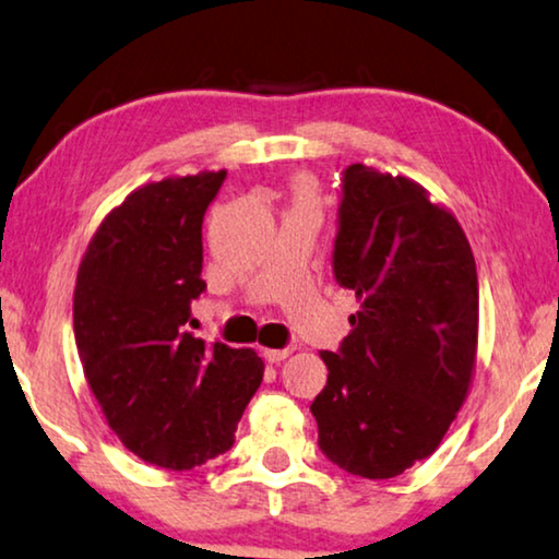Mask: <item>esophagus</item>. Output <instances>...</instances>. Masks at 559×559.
Wrapping results in <instances>:
<instances>
[{
	"instance_id": "34e87169",
	"label": "esophagus",
	"mask_w": 559,
	"mask_h": 559,
	"mask_svg": "<svg viewBox=\"0 0 559 559\" xmlns=\"http://www.w3.org/2000/svg\"><path fill=\"white\" fill-rule=\"evenodd\" d=\"M290 355V349H263V357L265 361H271V365H278V361H283Z\"/></svg>"
}]
</instances>
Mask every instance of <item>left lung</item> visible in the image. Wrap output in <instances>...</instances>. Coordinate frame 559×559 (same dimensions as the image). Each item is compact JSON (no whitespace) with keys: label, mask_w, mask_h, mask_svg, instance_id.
<instances>
[{"label":"left lung","mask_w":559,"mask_h":559,"mask_svg":"<svg viewBox=\"0 0 559 559\" xmlns=\"http://www.w3.org/2000/svg\"><path fill=\"white\" fill-rule=\"evenodd\" d=\"M332 271L359 311L311 403L319 448L361 478L428 459L466 400L476 361L478 276L459 219L407 177L342 171Z\"/></svg>","instance_id":"1"}]
</instances>
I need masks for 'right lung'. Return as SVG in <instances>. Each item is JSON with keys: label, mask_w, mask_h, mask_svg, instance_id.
<instances>
[{"label": "right lung", "mask_w": 559, "mask_h": 559, "mask_svg": "<svg viewBox=\"0 0 559 559\" xmlns=\"http://www.w3.org/2000/svg\"><path fill=\"white\" fill-rule=\"evenodd\" d=\"M225 169L131 192L93 235L78 271L73 332L83 372L121 443L187 471L230 451L261 388L263 359L192 332L202 219Z\"/></svg>", "instance_id": "right-lung-1"}]
</instances>
